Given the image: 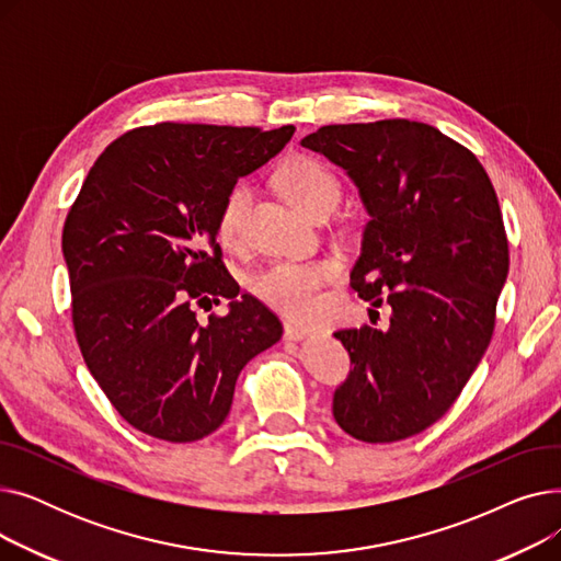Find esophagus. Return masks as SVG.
<instances>
[{
  "label": "esophagus",
  "instance_id": "1",
  "mask_svg": "<svg viewBox=\"0 0 561 561\" xmlns=\"http://www.w3.org/2000/svg\"><path fill=\"white\" fill-rule=\"evenodd\" d=\"M309 334H311L309 328L296 325V322H286V328H284V336H286L288 341H302V339H307Z\"/></svg>",
  "mask_w": 561,
  "mask_h": 561
}]
</instances>
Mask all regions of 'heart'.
Listing matches in <instances>:
<instances>
[{
    "label": "heart",
    "mask_w": 561,
    "mask_h": 561,
    "mask_svg": "<svg viewBox=\"0 0 561 561\" xmlns=\"http://www.w3.org/2000/svg\"><path fill=\"white\" fill-rule=\"evenodd\" d=\"M277 186L293 206L307 216L330 211L339 199L341 186L336 174L313 157L296 154L286 159L275 172ZM254 191L248 182H236L222 197L216 233L222 245L239 248L245 239V222ZM341 273V263L332 256L311 261H275L254 277V293L275 311L311 320L322 307V293Z\"/></svg>",
    "instance_id": "heart-1"
}]
</instances>
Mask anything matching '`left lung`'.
Instances as JSON below:
<instances>
[{
	"label": "left lung",
	"mask_w": 561,
	"mask_h": 561,
	"mask_svg": "<svg viewBox=\"0 0 561 561\" xmlns=\"http://www.w3.org/2000/svg\"><path fill=\"white\" fill-rule=\"evenodd\" d=\"M302 145L357 184L370 220L350 286L393 311L387 332H334L352 362L334 419L393 444L446 414L491 343L510 271L497 195L478 157L425 123L328 125Z\"/></svg>",
	"instance_id": "8db88e82"
}]
</instances>
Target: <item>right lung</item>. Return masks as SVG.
I'll use <instances>...</instances> for the list:
<instances>
[{"mask_svg":"<svg viewBox=\"0 0 561 561\" xmlns=\"http://www.w3.org/2000/svg\"><path fill=\"white\" fill-rule=\"evenodd\" d=\"M296 127L159 123L98 157L64 225L83 362L131 427L191 444L227 419L243 366L282 339L279 318L222 263L225 193ZM230 300L199 323L194 307Z\"/></svg>","mask_w":561,"mask_h":561,"instance_id":"obj_1","label":"right lung"}]
</instances>
